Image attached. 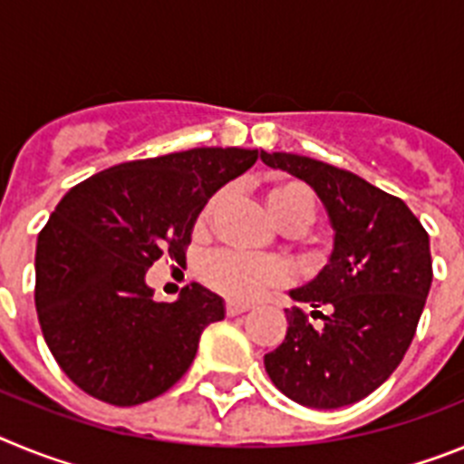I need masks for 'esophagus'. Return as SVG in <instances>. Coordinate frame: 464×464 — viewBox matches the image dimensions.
<instances>
[{"label":"esophagus","mask_w":464,"mask_h":464,"mask_svg":"<svg viewBox=\"0 0 464 464\" xmlns=\"http://www.w3.org/2000/svg\"><path fill=\"white\" fill-rule=\"evenodd\" d=\"M248 309H251V304H241V302H227V304H225L227 315H241V314H246Z\"/></svg>","instance_id":"esophagus-1"}]
</instances>
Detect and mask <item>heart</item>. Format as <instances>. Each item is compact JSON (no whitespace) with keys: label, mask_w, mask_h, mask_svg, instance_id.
I'll return each mask as SVG.
<instances>
[{"label":"heart","mask_w":464,"mask_h":464,"mask_svg":"<svg viewBox=\"0 0 464 464\" xmlns=\"http://www.w3.org/2000/svg\"><path fill=\"white\" fill-rule=\"evenodd\" d=\"M225 192H216L204 208V218L218 207ZM267 207L274 220L285 232L304 229L315 216V195L306 183L281 179L267 186ZM204 281L213 290L227 295L232 299H253L265 288H272L285 278V267L272 257H248L237 251H213L202 260Z\"/></svg>","instance_id":"1"}]
</instances>
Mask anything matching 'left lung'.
<instances>
[{
    "mask_svg": "<svg viewBox=\"0 0 464 464\" xmlns=\"http://www.w3.org/2000/svg\"><path fill=\"white\" fill-rule=\"evenodd\" d=\"M260 160L314 188L334 229L325 267L290 290L323 327L288 311L285 339L265 355V370L302 407H348L374 392L407 353L432 285L430 237L400 197L351 171L295 153L260 150Z\"/></svg>",
    "mask_w": 464,
    "mask_h": 464,
    "instance_id": "8db88e82",
    "label": "left lung"
}]
</instances>
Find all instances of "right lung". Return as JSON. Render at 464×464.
<instances>
[{
  "label": "right lung",
  "mask_w": 464,
  "mask_h": 464,
  "mask_svg": "<svg viewBox=\"0 0 464 464\" xmlns=\"http://www.w3.org/2000/svg\"><path fill=\"white\" fill-rule=\"evenodd\" d=\"M257 160L192 149L109 167L60 199L36 239V315L53 358L81 391L116 407L162 395L188 372L225 302L199 283L155 302L153 262L186 257L208 197Z\"/></svg>",
  "instance_id": "1"
}]
</instances>
